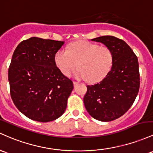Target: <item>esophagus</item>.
Wrapping results in <instances>:
<instances>
[{
	"mask_svg": "<svg viewBox=\"0 0 153 153\" xmlns=\"http://www.w3.org/2000/svg\"><path fill=\"white\" fill-rule=\"evenodd\" d=\"M73 83H74V87H76V86L79 85L78 82H73Z\"/></svg>",
	"mask_w": 153,
	"mask_h": 153,
	"instance_id": "obj_1",
	"label": "esophagus"
}]
</instances>
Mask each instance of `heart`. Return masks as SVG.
Segmentation results:
<instances>
[{"label": "heart", "mask_w": 153, "mask_h": 153, "mask_svg": "<svg viewBox=\"0 0 153 153\" xmlns=\"http://www.w3.org/2000/svg\"><path fill=\"white\" fill-rule=\"evenodd\" d=\"M114 61L109 48L87 41L69 45L68 51L58 50L55 54V63L64 75L69 76L76 68L74 77L90 82L101 81L108 74Z\"/></svg>", "instance_id": "b5f03b06"}]
</instances>
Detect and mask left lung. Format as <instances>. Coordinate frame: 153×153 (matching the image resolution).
I'll list each match as a JSON object with an SVG mask.
<instances>
[{
  "label": "left lung",
  "instance_id": "left-lung-1",
  "mask_svg": "<svg viewBox=\"0 0 153 153\" xmlns=\"http://www.w3.org/2000/svg\"><path fill=\"white\" fill-rule=\"evenodd\" d=\"M91 40L109 48L114 61L111 70L102 81L87 86L84 103L92 118L105 122L114 121L130 108L138 94V59L124 41L114 36H102Z\"/></svg>",
  "mask_w": 153,
  "mask_h": 153
}]
</instances>
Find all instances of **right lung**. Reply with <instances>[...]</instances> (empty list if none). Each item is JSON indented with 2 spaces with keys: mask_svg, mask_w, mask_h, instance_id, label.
I'll use <instances>...</instances> for the list:
<instances>
[{
  "mask_svg": "<svg viewBox=\"0 0 153 153\" xmlns=\"http://www.w3.org/2000/svg\"><path fill=\"white\" fill-rule=\"evenodd\" d=\"M63 44L32 37L20 42L12 56L8 68L12 100L34 121H54L66 111L74 85L55 63V54Z\"/></svg>",
  "mask_w": 153,
  "mask_h": 153,
  "instance_id": "1",
  "label": "right lung"
}]
</instances>
